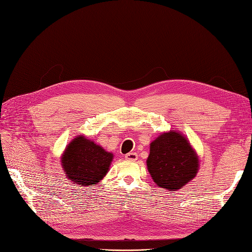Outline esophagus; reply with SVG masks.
Segmentation results:
<instances>
[{
	"label": "esophagus",
	"mask_w": 252,
	"mask_h": 252,
	"mask_svg": "<svg viewBox=\"0 0 252 252\" xmlns=\"http://www.w3.org/2000/svg\"><path fill=\"white\" fill-rule=\"evenodd\" d=\"M125 159L128 161H135L138 159V154L137 153H128L125 155Z\"/></svg>",
	"instance_id": "1"
}]
</instances>
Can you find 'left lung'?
Segmentation results:
<instances>
[{"label": "left lung", "instance_id": "obj_1", "mask_svg": "<svg viewBox=\"0 0 252 252\" xmlns=\"http://www.w3.org/2000/svg\"><path fill=\"white\" fill-rule=\"evenodd\" d=\"M198 166V158L181 133L169 131L151 143L147 168L162 189L176 191L185 187L196 176Z\"/></svg>", "mask_w": 252, "mask_h": 252}]
</instances>
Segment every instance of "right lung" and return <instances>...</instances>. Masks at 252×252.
Instances as JSON below:
<instances>
[{"label": "right lung", "instance_id": "obj_1", "mask_svg": "<svg viewBox=\"0 0 252 252\" xmlns=\"http://www.w3.org/2000/svg\"><path fill=\"white\" fill-rule=\"evenodd\" d=\"M112 158V154L80 135L67 145L61 163L71 181L81 186H91L104 178Z\"/></svg>", "mask_w": 252, "mask_h": 252}]
</instances>
